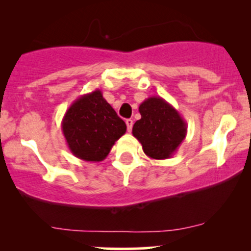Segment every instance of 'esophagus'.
<instances>
[{
	"label": "esophagus",
	"mask_w": 251,
	"mask_h": 251,
	"mask_svg": "<svg viewBox=\"0 0 251 251\" xmlns=\"http://www.w3.org/2000/svg\"><path fill=\"white\" fill-rule=\"evenodd\" d=\"M126 125H127V131L131 132L132 131V126H133V120L132 119H126Z\"/></svg>",
	"instance_id": "34e87169"
}]
</instances>
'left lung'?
Instances as JSON below:
<instances>
[{
	"label": "left lung",
	"instance_id": "8db88e82",
	"mask_svg": "<svg viewBox=\"0 0 251 251\" xmlns=\"http://www.w3.org/2000/svg\"><path fill=\"white\" fill-rule=\"evenodd\" d=\"M140 118L132 134L142 144L143 151L152 159L172 157L185 139L188 125L174 106L160 97H150L140 103Z\"/></svg>",
	"mask_w": 251,
	"mask_h": 251
}]
</instances>
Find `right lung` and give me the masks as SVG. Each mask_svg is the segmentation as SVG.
Wrapping results in <instances>:
<instances>
[{
    "label": "right lung",
    "instance_id": "1",
    "mask_svg": "<svg viewBox=\"0 0 251 251\" xmlns=\"http://www.w3.org/2000/svg\"><path fill=\"white\" fill-rule=\"evenodd\" d=\"M61 128L68 149L79 159L101 162L125 134L126 124L106 101L100 89L83 94L63 116Z\"/></svg>",
    "mask_w": 251,
    "mask_h": 251
}]
</instances>
